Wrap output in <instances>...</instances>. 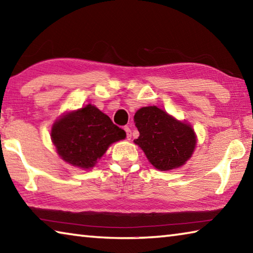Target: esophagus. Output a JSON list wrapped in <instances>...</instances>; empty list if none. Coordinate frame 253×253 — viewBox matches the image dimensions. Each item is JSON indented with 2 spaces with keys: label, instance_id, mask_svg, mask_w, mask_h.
Here are the masks:
<instances>
[{
  "label": "esophagus",
  "instance_id": "obj_1",
  "mask_svg": "<svg viewBox=\"0 0 253 253\" xmlns=\"http://www.w3.org/2000/svg\"><path fill=\"white\" fill-rule=\"evenodd\" d=\"M125 131H126V135H127V139H130L131 138V130L129 127H125Z\"/></svg>",
  "mask_w": 253,
  "mask_h": 253
}]
</instances>
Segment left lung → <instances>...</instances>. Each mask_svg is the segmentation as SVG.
I'll return each mask as SVG.
<instances>
[{
    "instance_id": "left-lung-1",
    "label": "left lung",
    "mask_w": 253,
    "mask_h": 253,
    "mask_svg": "<svg viewBox=\"0 0 253 253\" xmlns=\"http://www.w3.org/2000/svg\"><path fill=\"white\" fill-rule=\"evenodd\" d=\"M134 119L139 131L134 142L154 168L161 170L176 169L192 156L196 138L190 125L176 121L156 106L137 110Z\"/></svg>"
}]
</instances>
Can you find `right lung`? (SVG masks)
<instances>
[{"mask_svg": "<svg viewBox=\"0 0 253 253\" xmlns=\"http://www.w3.org/2000/svg\"><path fill=\"white\" fill-rule=\"evenodd\" d=\"M125 137V130L92 105L62 116L51 130L59 155L80 169L93 168L110 144Z\"/></svg>", "mask_w": 253, "mask_h": 253, "instance_id": "1", "label": "right lung"}]
</instances>
